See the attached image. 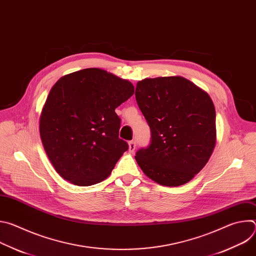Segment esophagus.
<instances>
[{"label": "esophagus", "mask_w": 256, "mask_h": 256, "mask_svg": "<svg viewBox=\"0 0 256 256\" xmlns=\"http://www.w3.org/2000/svg\"><path fill=\"white\" fill-rule=\"evenodd\" d=\"M136 142L134 140H130L128 142V151H130V153H134V150H136Z\"/></svg>", "instance_id": "esophagus-1"}]
</instances>
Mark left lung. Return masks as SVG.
Segmentation results:
<instances>
[{
    "mask_svg": "<svg viewBox=\"0 0 256 256\" xmlns=\"http://www.w3.org/2000/svg\"><path fill=\"white\" fill-rule=\"evenodd\" d=\"M136 99L151 128V144L134 158L142 172L164 186L188 184L210 160L216 140V110L208 94L190 80L147 78Z\"/></svg>",
    "mask_w": 256,
    "mask_h": 256,
    "instance_id": "8db88e82",
    "label": "left lung"
}]
</instances>
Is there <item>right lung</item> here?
Returning <instances> with one entry per match:
<instances>
[{"label":"right lung","mask_w":256,"mask_h":256,"mask_svg":"<svg viewBox=\"0 0 256 256\" xmlns=\"http://www.w3.org/2000/svg\"><path fill=\"white\" fill-rule=\"evenodd\" d=\"M134 93L130 81L97 68L70 72L52 86L40 132L50 163L64 179L89 186L110 175L128 149L118 138L116 108Z\"/></svg>","instance_id":"obj_1"}]
</instances>
